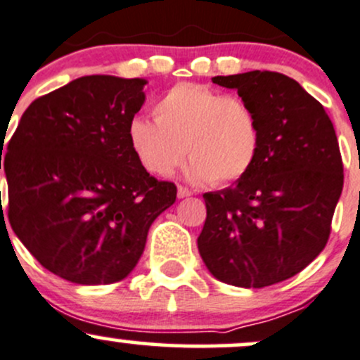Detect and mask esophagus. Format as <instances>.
<instances>
[{"mask_svg":"<svg viewBox=\"0 0 360 360\" xmlns=\"http://www.w3.org/2000/svg\"><path fill=\"white\" fill-rule=\"evenodd\" d=\"M194 192L191 191V188L187 187H181V185H179V191H176V195L180 197V199H184V197H191Z\"/></svg>","mask_w":360,"mask_h":360,"instance_id":"34e87169","label":"esophagus"}]
</instances>
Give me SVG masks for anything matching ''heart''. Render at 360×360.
Segmentation results:
<instances>
[{"mask_svg": "<svg viewBox=\"0 0 360 360\" xmlns=\"http://www.w3.org/2000/svg\"><path fill=\"white\" fill-rule=\"evenodd\" d=\"M154 120L135 117L129 141L139 163L166 176L191 156L185 175L194 184H230L252 168L261 146L257 113L240 96L202 84H176L153 108Z\"/></svg>", "mask_w": 360, "mask_h": 360, "instance_id": "obj_1", "label": "heart"}]
</instances>
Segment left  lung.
<instances>
[{
    "instance_id": "left-lung-1",
    "label": "left lung",
    "mask_w": 360,
    "mask_h": 360,
    "mask_svg": "<svg viewBox=\"0 0 360 360\" xmlns=\"http://www.w3.org/2000/svg\"><path fill=\"white\" fill-rule=\"evenodd\" d=\"M257 113L261 146L237 184L204 194L206 223L197 238L204 264L233 287L288 280L319 256L342 195L343 163L323 104L278 72L212 77Z\"/></svg>"
}]
</instances>
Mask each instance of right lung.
<instances>
[{
    "label": "right lung",
    "instance_id": "right-lung-1",
    "mask_svg": "<svg viewBox=\"0 0 360 360\" xmlns=\"http://www.w3.org/2000/svg\"><path fill=\"white\" fill-rule=\"evenodd\" d=\"M146 84L72 80L27 108L6 146L10 225L41 266L72 283L129 276L153 221L176 199L175 184L150 176L129 141Z\"/></svg>",
    "mask_w": 360,
    "mask_h": 360
}]
</instances>
